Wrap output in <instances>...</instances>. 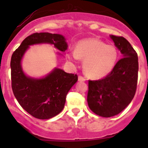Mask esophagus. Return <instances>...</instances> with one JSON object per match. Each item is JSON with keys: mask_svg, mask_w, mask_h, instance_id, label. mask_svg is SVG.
Here are the masks:
<instances>
[{"mask_svg": "<svg viewBox=\"0 0 148 148\" xmlns=\"http://www.w3.org/2000/svg\"><path fill=\"white\" fill-rule=\"evenodd\" d=\"M85 80V78H84L82 75H79V76H78V81H79V82H84Z\"/></svg>", "mask_w": 148, "mask_h": 148, "instance_id": "1", "label": "esophagus"}]
</instances>
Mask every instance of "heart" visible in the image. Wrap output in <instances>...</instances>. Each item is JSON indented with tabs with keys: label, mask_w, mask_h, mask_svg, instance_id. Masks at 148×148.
Masks as SVG:
<instances>
[{
	"label": "heart",
	"mask_w": 148,
	"mask_h": 148,
	"mask_svg": "<svg viewBox=\"0 0 148 148\" xmlns=\"http://www.w3.org/2000/svg\"><path fill=\"white\" fill-rule=\"evenodd\" d=\"M70 61L75 63L81 59L84 61V71L89 78L99 79L110 73L116 65L119 57L117 48L106 44L98 38H87L80 40L76 50L67 56Z\"/></svg>",
	"instance_id": "b5f03b06"
}]
</instances>
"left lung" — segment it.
Instances as JSON below:
<instances>
[{"mask_svg": "<svg viewBox=\"0 0 148 148\" xmlns=\"http://www.w3.org/2000/svg\"><path fill=\"white\" fill-rule=\"evenodd\" d=\"M123 58L102 79L89 81L87 103L98 116L108 118L121 113L131 102L138 81L137 53L124 37L110 35Z\"/></svg>", "mask_w": 148, "mask_h": 148, "instance_id": "left-lung-1", "label": "left lung"}]
</instances>
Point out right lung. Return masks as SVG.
Segmentation results:
<instances>
[{
	"label": "right lung",
	"mask_w": 148,
	"mask_h": 148,
	"mask_svg": "<svg viewBox=\"0 0 148 148\" xmlns=\"http://www.w3.org/2000/svg\"><path fill=\"white\" fill-rule=\"evenodd\" d=\"M53 44L61 52L68 47L66 39L60 34L35 32L26 38L11 58V80L13 93L23 109L35 118L48 119L62 111L66 94L78 81L76 74L55 68L45 77L35 78L23 73L21 60L29 46Z\"/></svg>",
	"instance_id": "right-lung-1"
}]
</instances>
